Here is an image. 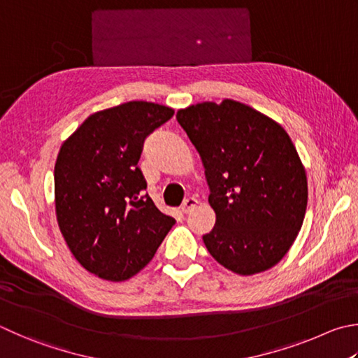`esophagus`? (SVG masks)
Instances as JSON below:
<instances>
[{"mask_svg": "<svg viewBox=\"0 0 358 358\" xmlns=\"http://www.w3.org/2000/svg\"><path fill=\"white\" fill-rule=\"evenodd\" d=\"M197 205H199V200L194 199V197H189V199H186L183 201V205H181V211L187 214V213H191L194 208H197Z\"/></svg>", "mask_w": 358, "mask_h": 358, "instance_id": "esophagus-1", "label": "esophagus"}]
</instances>
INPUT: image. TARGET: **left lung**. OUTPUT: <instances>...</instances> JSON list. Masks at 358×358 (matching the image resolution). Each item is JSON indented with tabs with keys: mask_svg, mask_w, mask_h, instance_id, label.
<instances>
[{
	"mask_svg": "<svg viewBox=\"0 0 358 358\" xmlns=\"http://www.w3.org/2000/svg\"><path fill=\"white\" fill-rule=\"evenodd\" d=\"M177 120L203 162L216 225L211 257L239 275L268 271L303 224L307 173L280 123L235 100L180 109Z\"/></svg>",
	"mask_w": 358,
	"mask_h": 358,
	"instance_id": "8db88e82",
	"label": "left lung"
}]
</instances>
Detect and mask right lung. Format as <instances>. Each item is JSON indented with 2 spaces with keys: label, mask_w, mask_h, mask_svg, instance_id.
Listing matches in <instances>:
<instances>
[{
  "label": "right lung",
  "mask_w": 358,
  "mask_h": 358,
  "mask_svg": "<svg viewBox=\"0 0 358 358\" xmlns=\"http://www.w3.org/2000/svg\"><path fill=\"white\" fill-rule=\"evenodd\" d=\"M173 115L150 101L94 113L64 141L55 164L56 219L76 262L123 282L145 268L175 219L145 196L144 139Z\"/></svg>",
  "instance_id": "obj_1"
}]
</instances>
